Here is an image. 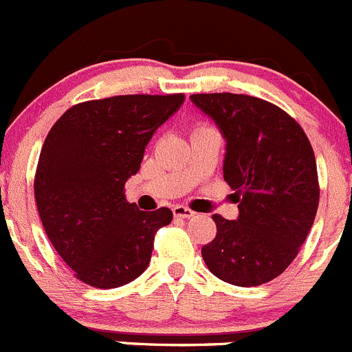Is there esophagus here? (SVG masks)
Wrapping results in <instances>:
<instances>
[{
	"mask_svg": "<svg viewBox=\"0 0 352 352\" xmlns=\"http://www.w3.org/2000/svg\"><path fill=\"white\" fill-rule=\"evenodd\" d=\"M172 210H173V215H175V217H180V219H189V217L195 215V212H192L191 208L184 207V205H175Z\"/></svg>",
	"mask_w": 352,
	"mask_h": 352,
	"instance_id": "esophagus-1",
	"label": "esophagus"
}]
</instances>
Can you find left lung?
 <instances>
[{
  "label": "left lung",
  "instance_id": "1",
  "mask_svg": "<svg viewBox=\"0 0 352 352\" xmlns=\"http://www.w3.org/2000/svg\"><path fill=\"white\" fill-rule=\"evenodd\" d=\"M226 140L223 175L239 217L212 215L217 235L201 247L208 270L233 286L265 284L291 265L319 205L312 145L293 117L268 101L231 93L191 94Z\"/></svg>",
  "mask_w": 352,
  "mask_h": 352
}]
</instances>
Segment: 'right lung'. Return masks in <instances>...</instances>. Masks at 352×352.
<instances>
[{
    "label": "right lung",
    "mask_w": 352,
    "mask_h": 352,
    "mask_svg": "<svg viewBox=\"0 0 352 352\" xmlns=\"http://www.w3.org/2000/svg\"><path fill=\"white\" fill-rule=\"evenodd\" d=\"M184 94H126L66 110L43 142L34 198L63 261L89 286L110 289L145 272L154 233L172 223L166 207L138 210L124 184L140 170L147 144L180 109Z\"/></svg>",
    "instance_id": "obj_1"
}]
</instances>
